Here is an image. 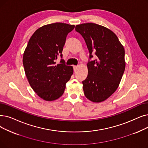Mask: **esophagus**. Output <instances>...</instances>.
<instances>
[{
  "label": "esophagus",
  "instance_id": "1",
  "mask_svg": "<svg viewBox=\"0 0 148 148\" xmlns=\"http://www.w3.org/2000/svg\"><path fill=\"white\" fill-rule=\"evenodd\" d=\"M78 68H79V66H74V71H76L77 70Z\"/></svg>",
  "mask_w": 148,
  "mask_h": 148
}]
</instances>
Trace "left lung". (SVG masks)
Returning <instances> with one entry per match:
<instances>
[{
	"label": "left lung",
	"instance_id": "obj_1",
	"mask_svg": "<svg viewBox=\"0 0 148 148\" xmlns=\"http://www.w3.org/2000/svg\"><path fill=\"white\" fill-rule=\"evenodd\" d=\"M75 31L84 38L89 52L88 73L82 82L85 97L99 103L109 98L118 88L125 69V49L114 33L93 23L76 25Z\"/></svg>",
	"mask_w": 148,
	"mask_h": 148
}]
</instances>
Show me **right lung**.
<instances>
[{"label": "right lung", "instance_id": "obj_1", "mask_svg": "<svg viewBox=\"0 0 148 148\" xmlns=\"http://www.w3.org/2000/svg\"><path fill=\"white\" fill-rule=\"evenodd\" d=\"M75 26L63 23L44 25L32 35L23 56L25 73L31 87L38 96L46 101L60 97L66 83L73 74V68L65 65L60 56L66 38Z\"/></svg>", "mask_w": 148, "mask_h": 148}]
</instances>
